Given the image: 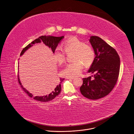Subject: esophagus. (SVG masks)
<instances>
[{
  "label": "esophagus",
  "mask_w": 134,
  "mask_h": 134,
  "mask_svg": "<svg viewBox=\"0 0 134 134\" xmlns=\"http://www.w3.org/2000/svg\"><path fill=\"white\" fill-rule=\"evenodd\" d=\"M66 79H74V77H66Z\"/></svg>",
  "instance_id": "esophagus-1"
}]
</instances>
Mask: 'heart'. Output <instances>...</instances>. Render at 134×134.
Listing matches in <instances>:
<instances>
[{
	"label": "heart",
	"mask_w": 134,
	"mask_h": 134,
	"mask_svg": "<svg viewBox=\"0 0 134 134\" xmlns=\"http://www.w3.org/2000/svg\"><path fill=\"white\" fill-rule=\"evenodd\" d=\"M64 49L58 47L54 52V59L57 63L62 64L66 60V54L73 53L72 63L68 64L61 71V74L66 77H75L82 71L83 65L85 67L90 66L94 61L95 54L90 46L77 38H72L64 43Z\"/></svg>",
	"instance_id": "b5f03b06"
}]
</instances>
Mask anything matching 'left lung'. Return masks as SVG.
Masks as SVG:
<instances>
[{"mask_svg": "<svg viewBox=\"0 0 134 134\" xmlns=\"http://www.w3.org/2000/svg\"><path fill=\"white\" fill-rule=\"evenodd\" d=\"M90 42L94 50L95 58L88 72L94 73L83 79L80 91L84 97L97 100L109 94L115 86L120 69V58L113 47L100 37L92 36Z\"/></svg>", "mask_w": 134, "mask_h": 134, "instance_id": "left-lung-1", "label": "left lung"}]
</instances>
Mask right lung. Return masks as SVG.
<instances>
[{"label":"right lung","instance_id":"obj_1","mask_svg":"<svg viewBox=\"0 0 134 134\" xmlns=\"http://www.w3.org/2000/svg\"><path fill=\"white\" fill-rule=\"evenodd\" d=\"M64 37V36H61V37H55L53 36H40L39 38L34 40L33 41L30 43H29L28 46H27L26 47L23 49L20 55H23L24 54V53L30 47H31L33 46V44L35 43H40L41 42H42L46 46H47L48 47H49L51 48L52 52L54 54L55 51L56 47H57L58 44L60 43V42L61 41V40L63 39ZM18 80L19 84L20 85L21 87L23 88V90L25 91V92L30 97H33V98L34 100H36L37 101H38L40 102H47L50 101L52 100H53L57 96L60 94L61 91V83L62 82L63 80H64V79H60L59 80V82L58 85L53 89V90L50 92L47 95L43 96H35L33 97V94L30 93L27 90H26L25 88L23 87V86L22 85L20 80L19 79V74L18 75Z\"/></svg>","mask_w":134,"mask_h":134}]
</instances>
